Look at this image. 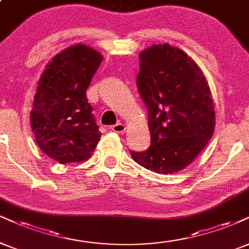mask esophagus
Returning <instances> with one entry per match:
<instances>
[{"instance_id":"1","label":"esophagus","mask_w":249,"mask_h":249,"mask_svg":"<svg viewBox=\"0 0 249 249\" xmlns=\"http://www.w3.org/2000/svg\"><path fill=\"white\" fill-rule=\"evenodd\" d=\"M110 129L115 131V133H124L125 130V125L124 124H121V122H119V124H113L112 127H110Z\"/></svg>"}]
</instances>
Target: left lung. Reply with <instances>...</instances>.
Wrapping results in <instances>:
<instances>
[{
  "label": "left lung",
  "mask_w": 249,
  "mask_h": 249,
  "mask_svg": "<svg viewBox=\"0 0 249 249\" xmlns=\"http://www.w3.org/2000/svg\"><path fill=\"white\" fill-rule=\"evenodd\" d=\"M137 90L149 116L151 145L130 151L156 173H177L207 146L214 129V106L207 79L185 52L168 44L140 54Z\"/></svg>",
  "instance_id": "obj_1"
}]
</instances>
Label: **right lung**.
Masks as SVG:
<instances>
[{"label":"right lung","mask_w":249,"mask_h":249,"mask_svg":"<svg viewBox=\"0 0 249 249\" xmlns=\"http://www.w3.org/2000/svg\"><path fill=\"white\" fill-rule=\"evenodd\" d=\"M103 56L85 45L55 55L38 82L31 124L41 151L60 164L91 157L101 133L87 92Z\"/></svg>","instance_id":"right-lung-1"}]
</instances>
